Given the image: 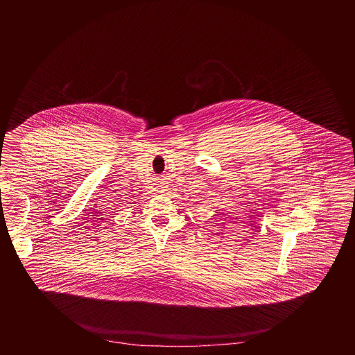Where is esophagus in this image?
Segmentation results:
<instances>
[{
    "mask_svg": "<svg viewBox=\"0 0 355 355\" xmlns=\"http://www.w3.org/2000/svg\"><path fill=\"white\" fill-rule=\"evenodd\" d=\"M166 187H168V186H166V184H164V183H162V184H160V186H159V190H160V193H164V191H166Z\"/></svg>",
    "mask_w": 355,
    "mask_h": 355,
    "instance_id": "1",
    "label": "esophagus"
}]
</instances>
